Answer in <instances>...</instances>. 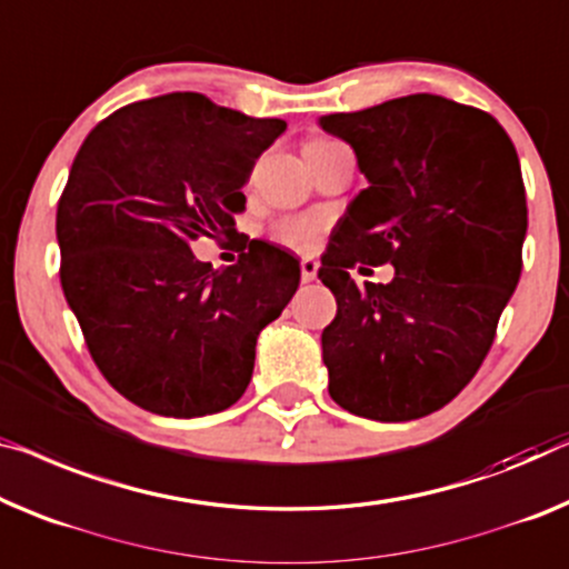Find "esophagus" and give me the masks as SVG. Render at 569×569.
Wrapping results in <instances>:
<instances>
[{
    "label": "esophagus",
    "instance_id": "1",
    "mask_svg": "<svg viewBox=\"0 0 569 569\" xmlns=\"http://www.w3.org/2000/svg\"><path fill=\"white\" fill-rule=\"evenodd\" d=\"M317 270H319V262H317V260L303 258V260H301V281H303V283H311L313 278H317Z\"/></svg>",
    "mask_w": 569,
    "mask_h": 569
}]
</instances>
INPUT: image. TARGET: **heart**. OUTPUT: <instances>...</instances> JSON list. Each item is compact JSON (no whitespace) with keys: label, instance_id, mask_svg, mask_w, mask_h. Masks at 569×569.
I'll use <instances>...</instances> for the list:
<instances>
[{"label":"heart","instance_id":"1","mask_svg":"<svg viewBox=\"0 0 569 569\" xmlns=\"http://www.w3.org/2000/svg\"><path fill=\"white\" fill-rule=\"evenodd\" d=\"M319 146H335V140H311L309 148H319ZM325 230V222L317 217H288L281 219V222L273 224V240L286 244V248L293 250H307L317 242V237Z\"/></svg>","mask_w":569,"mask_h":569}]
</instances>
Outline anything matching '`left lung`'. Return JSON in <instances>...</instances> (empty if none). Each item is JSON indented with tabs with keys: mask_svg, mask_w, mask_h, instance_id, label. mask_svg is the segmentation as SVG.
<instances>
[{
	"mask_svg": "<svg viewBox=\"0 0 569 569\" xmlns=\"http://www.w3.org/2000/svg\"><path fill=\"white\" fill-rule=\"evenodd\" d=\"M368 178L319 278L337 299L321 332L329 396L355 417L411 421L470 383L521 276L527 191L511 138L482 109L411 94L319 120ZM391 261V284L352 267Z\"/></svg>",
	"mask_w": 569,
	"mask_h": 569,
	"instance_id": "8db88e82",
	"label": "left lung"
}]
</instances>
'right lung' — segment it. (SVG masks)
<instances>
[{"instance_id": "obj_1", "label": "right lung", "mask_w": 569, "mask_h": 569, "mask_svg": "<svg viewBox=\"0 0 569 569\" xmlns=\"http://www.w3.org/2000/svg\"><path fill=\"white\" fill-rule=\"evenodd\" d=\"M283 130L176 91L117 109L76 152L56 214L61 286L101 376L140 409L207 417L248 388L299 260L240 240L234 266L214 270L191 240H237L242 186Z\"/></svg>"}]
</instances>
